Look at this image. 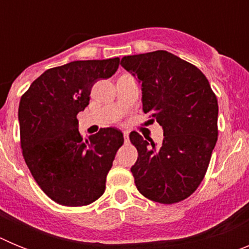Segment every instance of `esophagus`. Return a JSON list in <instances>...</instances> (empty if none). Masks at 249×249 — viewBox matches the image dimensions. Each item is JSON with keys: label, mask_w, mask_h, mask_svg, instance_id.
<instances>
[{"label": "esophagus", "mask_w": 249, "mask_h": 249, "mask_svg": "<svg viewBox=\"0 0 249 249\" xmlns=\"http://www.w3.org/2000/svg\"><path fill=\"white\" fill-rule=\"evenodd\" d=\"M129 132L128 131H124L123 132V137H124V143H128V141H129Z\"/></svg>", "instance_id": "1"}]
</instances>
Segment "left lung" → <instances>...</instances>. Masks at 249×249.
<instances>
[{
    "label": "left lung",
    "instance_id": "left-lung-1",
    "mask_svg": "<svg viewBox=\"0 0 249 249\" xmlns=\"http://www.w3.org/2000/svg\"><path fill=\"white\" fill-rule=\"evenodd\" d=\"M121 66L142 83L143 112L163 128L160 146L129 135L136 187L158 203L183 201L201 184L217 142V97L198 68L167 51L124 56Z\"/></svg>",
    "mask_w": 249,
    "mask_h": 249
}]
</instances>
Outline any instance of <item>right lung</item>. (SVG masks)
Listing matches in <instances>:
<instances>
[{
    "label": "right lung",
    "mask_w": 249,
    "mask_h": 249,
    "mask_svg": "<svg viewBox=\"0 0 249 249\" xmlns=\"http://www.w3.org/2000/svg\"><path fill=\"white\" fill-rule=\"evenodd\" d=\"M120 58L73 61L50 68L32 82L19 101L22 155L41 190L56 203L87 206L106 188V177L123 135L101 128L83 140L77 114L89 106L91 89L109 78Z\"/></svg>",
    "instance_id": "1"
}]
</instances>
